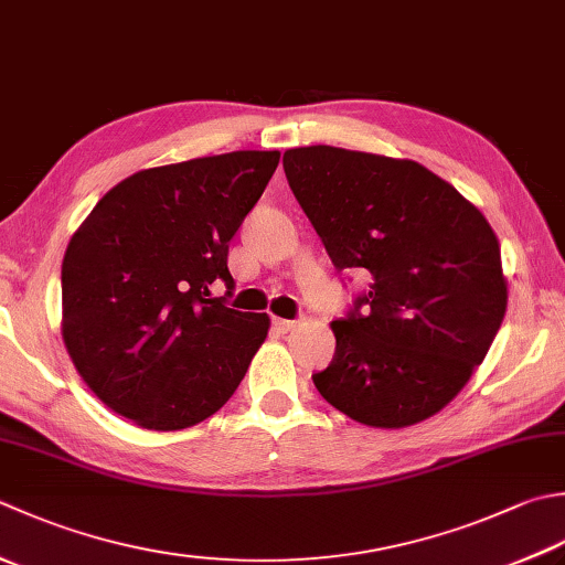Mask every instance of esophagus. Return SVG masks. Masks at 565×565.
<instances>
[{"instance_id":"1","label":"esophagus","mask_w":565,"mask_h":565,"mask_svg":"<svg viewBox=\"0 0 565 565\" xmlns=\"http://www.w3.org/2000/svg\"><path fill=\"white\" fill-rule=\"evenodd\" d=\"M271 323L276 330H279V333H289V330L296 328V320H286V318H274Z\"/></svg>"}]
</instances>
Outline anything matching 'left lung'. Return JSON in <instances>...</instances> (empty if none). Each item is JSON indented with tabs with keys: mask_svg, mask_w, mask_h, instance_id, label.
Instances as JSON below:
<instances>
[{
	"mask_svg": "<svg viewBox=\"0 0 565 565\" xmlns=\"http://www.w3.org/2000/svg\"><path fill=\"white\" fill-rule=\"evenodd\" d=\"M298 205L335 269H367L370 291L333 320L335 355L313 384L364 426L402 428L452 402L507 311L488 220L426 166L338 147L284 153Z\"/></svg>",
	"mask_w": 565,
	"mask_h": 565,
	"instance_id": "1",
	"label": "left lung"
}]
</instances>
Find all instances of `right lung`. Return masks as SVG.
I'll list each match as a JSON object with an SVG mask.
<instances>
[{
	"instance_id": "obj_1",
	"label": "right lung",
	"mask_w": 565,
	"mask_h": 565,
	"mask_svg": "<svg viewBox=\"0 0 565 565\" xmlns=\"http://www.w3.org/2000/svg\"><path fill=\"white\" fill-rule=\"evenodd\" d=\"M279 151H230L143 169L103 195L65 249L63 342L83 382L149 430L213 416L269 333L267 313L210 298L230 239Z\"/></svg>"
}]
</instances>
